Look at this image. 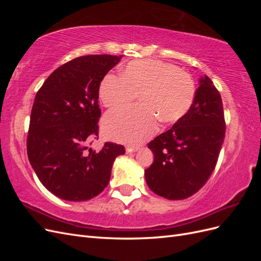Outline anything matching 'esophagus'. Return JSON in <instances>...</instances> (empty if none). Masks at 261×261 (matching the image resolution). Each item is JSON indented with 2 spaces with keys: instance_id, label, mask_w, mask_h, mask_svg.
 <instances>
[{
  "instance_id": "esophagus-1",
  "label": "esophagus",
  "mask_w": 261,
  "mask_h": 261,
  "mask_svg": "<svg viewBox=\"0 0 261 261\" xmlns=\"http://www.w3.org/2000/svg\"><path fill=\"white\" fill-rule=\"evenodd\" d=\"M138 150V147H126V153H133Z\"/></svg>"
}]
</instances>
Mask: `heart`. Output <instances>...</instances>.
I'll return each instance as SVG.
<instances>
[{
    "mask_svg": "<svg viewBox=\"0 0 261 261\" xmlns=\"http://www.w3.org/2000/svg\"><path fill=\"white\" fill-rule=\"evenodd\" d=\"M138 96L140 106L109 113L102 121L105 135L113 140L138 145L164 123L180 120L192 108L195 84L191 75L158 60H138L122 69V77L105 76L99 97L106 108L118 109Z\"/></svg>",
    "mask_w": 261,
    "mask_h": 261,
    "instance_id": "1",
    "label": "heart"
}]
</instances>
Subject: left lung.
I'll use <instances>...</instances> for the list:
<instances>
[{"label":"left lung","instance_id":"left-lung-1","mask_svg":"<svg viewBox=\"0 0 261 261\" xmlns=\"http://www.w3.org/2000/svg\"><path fill=\"white\" fill-rule=\"evenodd\" d=\"M222 99L208 76H200L189 111L150 141L153 163L145 171L151 191L170 200L186 199L206 184L222 148Z\"/></svg>","mask_w":261,"mask_h":261}]
</instances>
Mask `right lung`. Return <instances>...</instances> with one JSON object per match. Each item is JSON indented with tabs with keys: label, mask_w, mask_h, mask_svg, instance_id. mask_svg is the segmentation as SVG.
<instances>
[{
	"label": "right lung",
	"mask_w": 261,
	"mask_h": 261,
	"mask_svg": "<svg viewBox=\"0 0 261 261\" xmlns=\"http://www.w3.org/2000/svg\"><path fill=\"white\" fill-rule=\"evenodd\" d=\"M122 55H85L60 66L36 94L27 137L29 162L42 185L59 198L85 201L108 186L123 146L87 144L98 136L99 87Z\"/></svg>",
	"instance_id": "1"
}]
</instances>
